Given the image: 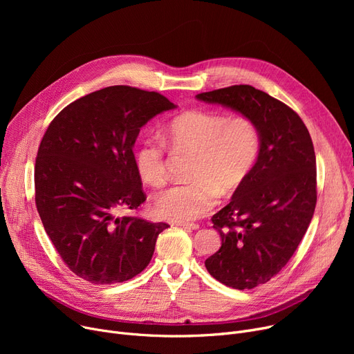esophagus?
I'll return each mask as SVG.
<instances>
[{
  "label": "esophagus",
  "instance_id": "34e87169",
  "mask_svg": "<svg viewBox=\"0 0 354 354\" xmlns=\"http://www.w3.org/2000/svg\"><path fill=\"white\" fill-rule=\"evenodd\" d=\"M176 227L185 228V230H198L199 225L198 224H192V222H176Z\"/></svg>",
  "mask_w": 354,
  "mask_h": 354
}]
</instances>
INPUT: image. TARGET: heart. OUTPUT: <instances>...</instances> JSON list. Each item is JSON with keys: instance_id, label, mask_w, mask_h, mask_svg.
Returning a JSON list of instances; mask_svg holds the SVG:
<instances>
[{"instance_id": "1", "label": "heart", "mask_w": 354, "mask_h": 354, "mask_svg": "<svg viewBox=\"0 0 354 354\" xmlns=\"http://www.w3.org/2000/svg\"><path fill=\"white\" fill-rule=\"evenodd\" d=\"M162 140L147 136L135 151L143 182L159 188L167 178L165 145L174 152H192L195 160L188 183L174 185L153 201L155 214L167 221L187 222L211 211L218 195L235 194L254 171L261 149L255 122L245 115L189 110L167 122Z\"/></svg>"}]
</instances>
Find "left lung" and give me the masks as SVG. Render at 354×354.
<instances>
[{"label":"left lung","mask_w":354,"mask_h":354,"mask_svg":"<svg viewBox=\"0 0 354 354\" xmlns=\"http://www.w3.org/2000/svg\"><path fill=\"white\" fill-rule=\"evenodd\" d=\"M251 118L261 149L250 178L212 216L222 245L205 267L219 283L251 290L286 267L310 225L317 169L308 130L295 111L248 84L196 95Z\"/></svg>","instance_id":"8db88e82"}]
</instances>
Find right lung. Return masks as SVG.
I'll list each match as a JSON object with an SVG mask.
<instances>
[{
  "instance_id": "add662e5",
  "label": "right lung",
  "mask_w": 354,
  "mask_h": 354,
  "mask_svg": "<svg viewBox=\"0 0 354 354\" xmlns=\"http://www.w3.org/2000/svg\"><path fill=\"white\" fill-rule=\"evenodd\" d=\"M175 107L156 91L110 86L70 103L47 127L35 205L54 248L83 280L123 283L151 263L169 225L118 212L146 201L133 153L140 127Z\"/></svg>"
}]
</instances>
